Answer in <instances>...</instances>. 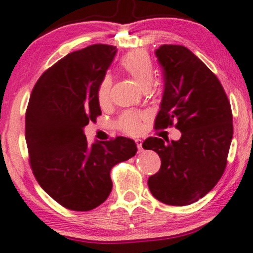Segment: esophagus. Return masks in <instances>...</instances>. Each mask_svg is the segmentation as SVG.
Here are the masks:
<instances>
[{
	"instance_id": "obj_1",
	"label": "esophagus",
	"mask_w": 253,
	"mask_h": 253,
	"mask_svg": "<svg viewBox=\"0 0 253 253\" xmlns=\"http://www.w3.org/2000/svg\"><path fill=\"white\" fill-rule=\"evenodd\" d=\"M135 143H136V146H137V149H139V152H141V150H142V140L136 139L135 140Z\"/></svg>"
}]
</instances>
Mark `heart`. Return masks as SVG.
<instances>
[{
  "label": "heart",
  "mask_w": 253,
  "mask_h": 253,
  "mask_svg": "<svg viewBox=\"0 0 253 253\" xmlns=\"http://www.w3.org/2000/svg\"><path fill=\"white\" fill-rule=\"evenodd\" d=\"M120 68L124 72L132 77L134 82L141 88L150 86L154 81V66H153L150 57L146 51L136 50L127 53L120 60ZM111 84V78L108 76H105L99 83L97 88V100L100 106H105L110 101ZM142 119V114L135 113V112H125L117 120L116 125L124 133L134 135L141 129Z\"/></svg>",
  "instance_id": "b5f03b06"
}]
</instances>
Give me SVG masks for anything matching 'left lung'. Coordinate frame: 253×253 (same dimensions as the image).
<instances>
[{"mask_svg":"<svg viewBox=\"0 0 253 253\" xmlns=\"http://www.w3.org/2000/svg\"><path fill=\"white\" fill-rule=\"evenodd\" d=\"M155 55L165 78L155 129L175 126L182 135L178 141L148 137L142 143L161 159L148 187L160 202L188 206L209 193L225 170L233 134L231 106L215 73L189 49L165 44Z\"/></svg>","mask_w":253,"mask_h":253,"instance_id":"8db88e82","label":"left lung"}]
</instances>
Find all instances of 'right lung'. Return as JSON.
<instances>
[{
  "label": "right lung",
  "mask_w": 253,
  "mask_h": 253,
  "mask_svg": "<svg viewBox=\"0 0 253 253\" xmlns=\"http://www.w3.org/2000/svg\"><path fill=\"white\" fill-rule=\"evenodd\" d=\"M117 47L94 44L69 53L38 79L25 113L29 162L44 191L69 210L88 211L112 190L111 169L135 155L133 140L118 136L88 145L84 127L101 114L99 83Z\"/></svg>",
  "instance_id": "1"
}]
</instances>
